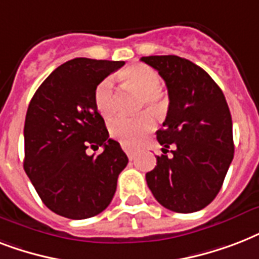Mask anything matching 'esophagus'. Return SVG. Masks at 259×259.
I'll use <instances>...</instances> for the list:
<instances>
[{"label": "esophagus", "mask_w": 259, "mask_h": 259, "mask_svg": "<svg viewBox=\"0 0 259 259\" xmlns=\"http://www.w3.org/2000/svg\"><path fill=\"white\" fill-rule=\"evenodd\" d=\"M122 149L125 150V153L127 154V157L130 160H133L136 157V154H137V149H133V148H130V146H122Z\"/></svg>", "instance_id": "esophagus-1"}]
</instances>
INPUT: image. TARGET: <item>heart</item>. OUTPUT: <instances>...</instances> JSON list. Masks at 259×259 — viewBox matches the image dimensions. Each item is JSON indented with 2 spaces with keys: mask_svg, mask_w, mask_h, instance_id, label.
Here are the masks:
<instances>
[{
  "mask_svg": "<svg viewBox=\"0 0 259 259\" xmlns=\"http://www.w3.org/2000/svg\"><path fill=\"white\" fill-rule=\"evenodd\" d=\"M127 84L141 93L140 109H149L153 113L161 114L166 106V99L161 93V80L153 68L145 64H136L126 68L121 74ZM94 103L102 117H111L115 111L114 82L111 78L103 79L94 91ZM154 118L149 113H142L134 117L115 118L110 122L109 133L115 141L123 146H137L154 129Z\"/></svg>",
  "mask_w": 259,
  "mask_h": 259,
  "instance_id": "heart-1",
  "label": "heart"
}]
</instances>
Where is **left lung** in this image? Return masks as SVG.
<instances>
[{
  "label": "left lung",
  "instance_id": "obj_1",
  "mask_svg": "<svg viewBox=\"0 0 259 259\" xmlns=\"http://www.w3.org/2000/svg\"><path fill=\"white\" fill-rule=\"evenodd\" d=\"M168 89L169 106L157 141V165L148 187L165 208L189 213L217 197L234 157L233 121L226 98L203 68L175 55L144 56ZM171 149L172 153L166 156Z\"/></svg>",
  "mask_w": 259,
  "mask_h": 259
}]
</instances>
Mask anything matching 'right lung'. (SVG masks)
<instances>
[{
    "instance_id": "right-lung-1",
    "label": "right lung",
    "mask_w": 259,
    "mask_h": 259,
    "mask_svg": "<svg viewBox=\"0 0 259 259\" xmlns=\"http://www.w3.org/2000/svg\"><path fill=\"white\" fill-rule=\"evenodd\" d=\"M123 64L72 59L41 83L28 106L24 169L42 203L60 217L79 221L101 213L127 165L94 103L95 87ZM99 146L101 155L87 154Z\"/></svg>"
}]
</instances>
